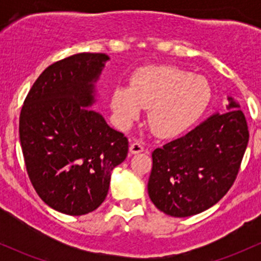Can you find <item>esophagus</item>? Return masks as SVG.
<instances>
[{
    "mask_svg": "<svg viewBox=\"0 0 261 261\" xmlns=\"http://www.w3.org/2000/svg\"><path fill=\"white\" fill-rule=\"evenodd\" d=\"M145 150V147L139 141H134L130 144V152L131 154H139V152H143Z\"/></svg>",
    "mask_w": 261,
    "mask_h": 261,
    "instance_id": "esophagus-1",
    "label": "esophagus"
}]
</instances>
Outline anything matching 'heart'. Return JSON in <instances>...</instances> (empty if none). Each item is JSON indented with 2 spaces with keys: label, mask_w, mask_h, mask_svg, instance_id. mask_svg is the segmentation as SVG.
<instances>
[{
  "label": "heart",
  "mask_w": 261,
  "mask_h": 261,
  "mask_svg": "<svg viewBox=\"0 0 261 261\" xmlns=\"http://www.w3.org/2000/svg\"><path fill=\"white\" fill-rule=\"evenodd\" d=\"M210 97L211 88L203 77L178 67L160 65L136 70L130 87H116L111 105L125 121L135 118L140 109H149L150 130L167 138L188 128L203 114Z\"/></svg>",
  "instance_id": "obj_1"
}]
</instances>
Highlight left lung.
<instances>
[{"label": "left lung", "mask_w": 261, "mask_h": 261, "mask_svg": "<svg viewBox=\"0 0 261 261\" xmlns=\"http://www.w3.org/2000/svg\"><path fill=\"white\" fill-rule=\"evenodd\" d=\"M227 112L213 115L181 138L152 151L147 192L158 210L188 217L217 203L232 187L249 143L245 115L228 97Z\"/></svg>", "instance_id": "obj_1"}]
</instances>
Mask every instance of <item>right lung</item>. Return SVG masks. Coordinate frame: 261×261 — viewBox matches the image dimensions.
<instances>
[{"mask_svg":"<svg viewBox=\"0 0 261 261\" xmlns=\"http://www.w3.org/2000/svg\"><path fill=\"white\" fill-rule=\"evenodd\" d=\"M106 60L102 53H81L55 62L21 109L18 133L31 184L49 207L65 215L98 208L112 169L127 156V138L87 107Z\"/></svg>","mask_w":261,"mask_h":261,"instance_id":"right-lung-1","label":"right lung"}]
</instances>
